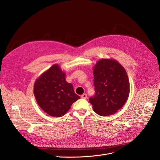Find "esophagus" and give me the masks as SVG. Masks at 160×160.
<instances>
[{"label":"esophagus","instance_id":"obj_1","mask_svg":"<svg viewBox=\"0 0 160 160\" xmlns=\"http://www.w3.org/2000/svg\"><path fill=\"white\" fill-rule=\"evenodd\" d=\"M81 98H83V99H86L88 98V95H87L86 93H84V94H83V95H81Z\"/></svg>","mask_w":160,"mask_h":160}]
</instances>
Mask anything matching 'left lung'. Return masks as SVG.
Listing matches in <instances>:
<instances>
[{"mask_svg":"<svg viewBox=\"0 0 160 160\" xmlns=\"http://www.w3.org/2000/svg\"><path fill=\"white\" fill-rule=\"evenodd\" d=\"M95 95L89 98L95 112L108 116L117 112L127 101L130 93L128 77L114 59H101L93 67Z\"/></svg>","mask_w":160,"mask_h":160,"instance_id":"8db88e82","label":"left lung"}]
</instances>
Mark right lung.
Wrapping results in <instances>:
<instances>
[{"mask_svg":"<svg viewBox=\"0 0 160 160\" xmlns=\"http://www.w3.org/2000/svg\"><path fill=\"white\" fill-rule=\"evenodd\" d=\"M65 73L58 64L41 74L33 86V94L39 107L52 117H60L80 97L65 80Z\"/></svg>","mask_w":160,"mask_h":160,"instance_id":"1","label":"right lung"}]
</instances>
